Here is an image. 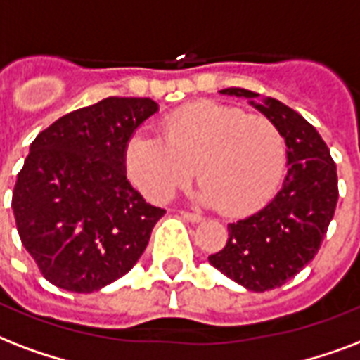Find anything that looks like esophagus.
<instances>
[{"instance_id":"obj_1","label":"esophagus","mask_w":360,"mask_h":360,"mask_svg":"<svg viewBox=\"0 0 360 360\" xmlns=\"http://www.w3.org/2000/svg\"><path fill=\"white\" fill-rule=\"evenodd\" d=\"M180 216H182L184 219H188V221H191V224H199V221H202V216H200V214H195V212L180 210Z\"/></svg>"}]
</instances>
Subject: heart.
<instances>
[{"label":"heart","mask_w":360,"mask_h":360,"mask_svg":"<svg viewBox=\"0 0 360 360\" xmlns=\"http://www.w3.org/2000/svg\"><path fill=\"white\" fill-rule=\"evenodd\" d=\"M161 129L163 136L135 131L124 148L127 176L154 202L197 171L200 199L225 216H242L261 208L285 172V136L266 116L197 101L167 114Z\"/></svg>","instance_id":"heart-1"}]
</instances>
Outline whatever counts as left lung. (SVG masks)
Returning <instances> with one entry per match:
<instances>
[{"instance_id":"left-lung-1","label":"left lung","mask_w":360,"mask_h":360,"mask_svg":"<svg viewBox=\"0 0 360 360\" xmlns=\"http://www.w3.org/2000/svg\"><path fill=\"white\" fill-rule=\"evenodd\" d=\"M225 96L246 97L285 136L287 176L269 205L250 218L227 225L229 240L208 257L214 269L250 291H269L299 274L321 246L338 202L336 163L327 144L293 108L244 88H225Z\"/></svg>"}]
</instances>
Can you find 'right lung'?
<instances>
[{
	"mask_svg": "<svg viewBox=\"0 0 360 360\" xmlns=\"http://www.w3.org/2000/svg\"><path fill=\"white\" fill-rule=\"evenodd\" d=\"M158 112L148 97H107L41 131L18 172L13 212L41 274L91 293L127 274L165 214L133 189L125 142Z\"/></svg>",
	"mask_w": 360,
	"mask_h": 360,
	"instance_id": "1",
	"label": "right lung"
}]
</instances>
